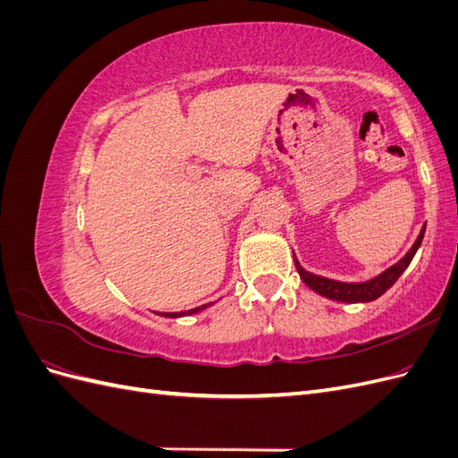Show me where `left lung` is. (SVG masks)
I'll return each instance as SVG.
<instances>
[{"label":"left lung","instance_id":"left-lung-1","mask_svg":"<svg viewBox=\"0 0 458 458\" xmlns=\"http://www.w3.org/2000/svg\"><path fill=\"white\" fill-rule=\"evenodd\" d=\"M424 231H426V225L420 229L419 239L414 241L411 250L403 258H401L395 266L387 267L386 271L374 276V279H369L365 283H342V281H335V279H327V276L315 275V273H310L303 269L296 258H294V263H296V269L301 276V281L306 283L313 290V293L321 294L328 300H336V301H344V303H365V301H372V300L380 298L386 290H390L399 276L403 275V271L412 261L414 254H417L419 246L422 244Z\"/></svg>","mask_w":458,"mask_h":458}]
</instances>
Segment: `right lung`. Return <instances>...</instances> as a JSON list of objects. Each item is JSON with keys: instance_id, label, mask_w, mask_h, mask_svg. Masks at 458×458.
Masks as SVG:
<instances>
[{"instance_id": "obj_1", "label": "right lung", "mask_w": 458, "mask_h": 458, "mask_svg": "<svg viewBox=\"0 0 458 458\" xmlns=\"http://www.w3.org/2000/svg\"><path fill=\"white\" fill-rule=\"evenodd\" d=\"M208 306H210V303H206V306H200V308H195V310H189V311H182V313H162V315H164V317H185V315H195V313H199V311L206 310Z\"/></svg>"}]
</instances>
